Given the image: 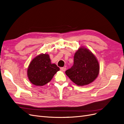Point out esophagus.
I'll list each match as a JSON object with an SVG mask.
<instances>
[{"instance_id": "1", "label": "esophagus", "mask_w": 124, "mask_h": 124, "mask_svg": "<svg viewBox=\"0 0 124 124\" xmlns=\"http://www.w3.org/2000/svg\"><path fill=\"white\" fill-rule=\"evenodd\" d=\"M61 70L62 71H65L66 70V67H61Z\"/></svg>"}]
</instances>
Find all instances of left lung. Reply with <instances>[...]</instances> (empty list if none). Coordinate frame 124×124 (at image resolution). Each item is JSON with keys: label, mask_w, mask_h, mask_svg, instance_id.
Segmentation results:
<instances>
[{"label": "left lung", "mask_w": 124, "mask_h": 124, "mask_svg": "<svg viewBox=\"0 0 124 124\" xmlns=\"http://www.w3.org/2000/svg\"><path fill=\"white\" fill-rule=\"evenodd\" d=\"M100 66L96 56L87 48L81 46L74 56V63L66 74L78 86H85L95 80L99 73Z\"/></svg>", "instance_id": "1"}]
</instances>
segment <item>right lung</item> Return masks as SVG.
<instances>
[{"label":"right lung","mask_w":124,"mask_h":124,"mask_svg":"<svg viewBox=\"0 0 124 124\" xmlns=\"http://www.w3.org/2000/svg\"><path fill=\"white\" fill-rule=\"evenodd\" d=\"M59 68L51 63L47 54H41L33 58L28 66L27 74L31 83L36 86H43L50 82Z\"/></svg>","instance_id":"1"}]
</instances>
